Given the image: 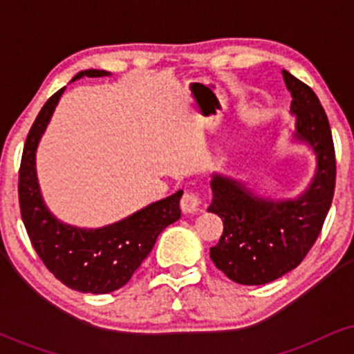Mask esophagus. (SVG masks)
Returning a JSON list of instances; mask_svg holds the SVG:
<instances>
[{"mask_svg": "<svg viewBox=\"0 0 354 354\" xmlns=\"http://www.w3.org/2000/svg\"><path fill=\"white\" fill-rule=\"evenodd\" d=\"M200 205H201V200L198 198V194H194V193H185L180 201L181 211L185 214H191V213H196V211H200Z\"/></svg>", "mask_w": 354, "mask_h": 354, "instance_id": "34e87169", "label": "esophagus"}]
</instances>
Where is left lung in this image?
I'll return each mask as SVG.
<instances>
[{"label":"left lung","mask_w":354,"mask_h":354,"mask_svg":"<svg viewBox=\"0 0 354 354\" xmlns=\"http://www.w3.org/2000/svg\"><path fill=\"white\" fill-rule=\"evenodd\" d=\"M295 116L291 143L315 156V173L298 196L261 193L230 174H211L208 211L223 221L219 243L209 250L218 270L234 283L266 284L290 273L315 245L330 211L336 181L335 148L326 113L310 86L281 71Z\"/></svg>","instance_id":"8db88e82"}]
</instances>
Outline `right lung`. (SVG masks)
<instances>
[{
  "label": "right lung",
  "mask_w": 354,
  "mask_h": 354,
  "mask_svg": "<svg viewBox=\"0 0 354 354\" xmlns=\"http://www.w3.org/2000/svg\"><path fill=\"white\" fill-rule=\"evenodd\" d=\"M84 76L103 78L111 73L81 71L71 83ZM64 89L44 103L24 143L18 185L21 218L35 251L61 283L81 293H111L131 279L161 231L181 218L183 189L101 228H81L56 218L39 188L36 151Z\"/></svg>",
  "instance_id": "add662e5"
}]
</instances>
